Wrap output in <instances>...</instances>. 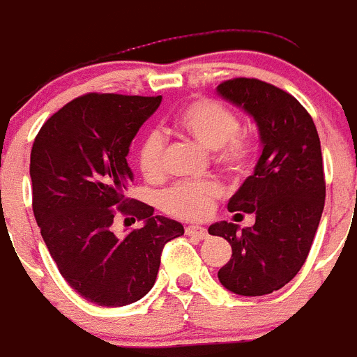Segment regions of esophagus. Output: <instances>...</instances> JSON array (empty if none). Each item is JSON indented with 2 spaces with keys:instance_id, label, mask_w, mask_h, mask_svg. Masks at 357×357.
Returning <instances> with one entry per match:
<instances>
[{
  "instance_id": "esophagus-1",
  "label": "esophagus",
  "mask_w": 357,
  "mask_h": 357,
  "mask_svg": "<svg viewBox=\"0 0 357 357\" xmlns=\"http://www.w3.org/2000/svg\"><path fill=\"white\" fill-rule=\"evenodd\" d=\"M185 234L188 236H193L197 239H206L209 236L206 227H200V225H188L185 227Z\"/></svg>"
}]
</instances>
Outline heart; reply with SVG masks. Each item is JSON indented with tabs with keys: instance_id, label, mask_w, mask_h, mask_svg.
I'll return each mask as SVG.
<instances>
[{
	"instance_id": "1",
	"label": "heart",
	"mask_w": 357,
	"mask_h": 357,
	"mask_svg": "<svg viewBox=\"0 0 357 357\" xmlns=\"http://www.w3.org/2000/svg\"><path fill=\"white\" fill-rule=\"evenodd\" d=\"M173 130L211 151L213 164L230 178H239L250 169L255 155V141L239 128L234 110L213 98H197L176 114ZM166 139L159 130L143 135L137 146V166L146 181L159 182L166 175L164 164ZM222 197V189L213 181L178 182L166 189L160 206L168 214L182 220H202Z\"/></svg>"
}]
</instances>
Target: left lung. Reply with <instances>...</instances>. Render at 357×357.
I'll list each match as a JSON object with an SVG mask.
<instances>
[{
	"label": "left lung",
	"mask_w": 357,
	"mask_h": 357,
	"mask_svg": "<svg viewBox=\"0 0 357 357\" xmlns=\"http://www.w3.org/2000/svg\"><path fill=\"white\" fill-rule=\"evenodd\" d=\"M218 93L255 119L263 143L254 175L229 202L230 213H254V227L241 232L236 223L209 227V234L232 247L218 279L238 295H268L301 272L317 234L326 206L320 137L301 102L268 82L232 78Z\"/></svg>",
	"instance_id": "left-lung-1"
}]
</instances>
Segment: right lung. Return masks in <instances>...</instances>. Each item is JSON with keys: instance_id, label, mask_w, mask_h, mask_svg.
<instances>
[{"instance_id": "obj_1", "label": "right lung", "mask_w": 357, "mask_h": 357, "mask_svg": "<svg viewBox=\"0 0 357 357\" xmlns=\"http://www.w3.org/2000/svg\"><path fill=\"white\" fill-rule=\"evenodd\" d=\"M160 100L84 94L48 118L31 146V207L40 236L66 282L98 305L143 298L155 284L164 245L184 234L178 222L128 198V148ZM116 213L147 223L118 238Z\"/></svg>"}]
</instances>
